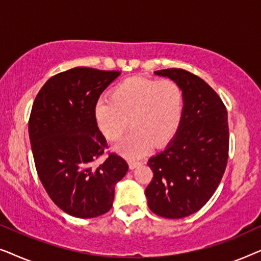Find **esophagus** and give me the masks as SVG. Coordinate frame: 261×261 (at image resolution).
<instances>
[{
	"label": "esophagus",
	"instance_id": "esophagus-1",
	"mask_svg": "<svg viewBox=\"0 0 261 261\" xmlns=\"http://www.w3.org/2000/svg\"><path fill=\"white\" fill-rule=\"evenodd\" d=\"M140 164H141V163L134 162V160H130V162H129V169L133 170V169H135V167H138L139 165H140Z\"/></svg>",
	"mask_w": 261,
	"mask_h": 261
}]
</instances>
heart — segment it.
I'll return each instance as SVG.
<instances>
[{
	"mask_svg": "<svg viewBox=\"0 0 261 261\" xmlns=\"http://www.w3.org/2000/svg\"><path fill=\"white\" fill-rule=\"evenodd\" d=\"M183 91L176 82L128 77L110 91V99L95 105L98 129L110 141L117 140L130 124L133 129L114 146L129 159H138L153 147L169 142L183 115Z\"/></svg>",
	"mask_w": 261,
	"mask_h": 261,
	"instance_id": "heart-1",
	"label": "heart"
}]
</instances>
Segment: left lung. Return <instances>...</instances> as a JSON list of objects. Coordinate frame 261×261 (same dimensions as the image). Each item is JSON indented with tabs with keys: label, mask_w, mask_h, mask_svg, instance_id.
Wrapping results in <instances>:
<instances>
[{
	"label": "left lung",
	"mask_w": 261,
	"mask_h": 261,
	"mask_svg": "<svg viewBox=\"0 0 261 261\" xmlns=\"http://www.w3.org/2000/svg\"><path fill=\"white\" fill-rule=\"evenodd\" d=\"M183 91V115L166 148L148 159L153 179L146 188L149 209L165 219L195 214L216 191L229 149L228 114L222 99L202 78L181 69L154 72Z\"/></svg>",
	"instance_id": "8db88e82"
}]
</instances>
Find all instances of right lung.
Masks as SVG:
<instances>
[{
	"instance_id": "right-lung-1",
	"label": "right lung",
	"mask_w": 261,
	"mask_h": 261,
	"mask_svg": "<svg viewBox=\"0 0 261 261\" xmlns=\"http://www.w3.org/2000/svg\"><path fill=\"white\" fill-rule=\"evenodd\" d=\"M120 71L74 67L49 78L38 92L28 132L38 176L46 192L63 212L91 219L109 212L115 185L128 164L110 153L92 166L105 148L94 108Z\"/></svg>"
}]
</instances>
